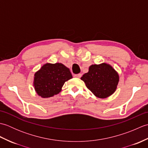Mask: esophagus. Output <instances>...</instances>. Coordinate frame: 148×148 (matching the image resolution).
Returning a JSON list of instances; mask_svg holds the SVG:
<instances>
[{"label":"esophagus","instance_id":"esophagus-1","mask_svg":"<svg viewBox=\"0 0 148 148\" xmlns=\"http://www.w3.org/2000/svg\"><path fill=\"white\" fill-rule=\"evenodd\" d=\"M81 76H82V74H74V77H77V78H80L81 77Z\"/></svg>","mask_w":148,"mask_h":148}]
</instances>
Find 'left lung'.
<instances>
[{
  "instance_id": "obj_1",
  "label": "left lung",
  "mask_w": 148,
  "mask_h": 148,
  "mask_svg": "<svg viewBox=\"0 0 148 148\" xmlns=\"http://www.w3.org/2000/svg\"><path fill=\"white\" fill-rule=\"evenodd\" d=\"M81 79L96 97L104 99L115 92L119 76L111 65L102 64L91 65L88 72L84 74Z\"/></svg>"
}]
</instances>
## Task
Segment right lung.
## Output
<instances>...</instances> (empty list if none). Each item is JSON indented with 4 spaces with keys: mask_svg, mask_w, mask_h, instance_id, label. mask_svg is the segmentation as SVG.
Returning <instances> with one entry per match:
<instances>
[{
    "mask_svg": "<svg viewBox=\"0 0 148 148\" xmlns=\"http://www.w3.org/2000/svg\"><path fill=\"white\" fill-rule=\"evenodd\" d=\"M34 76L35 90L42 98L58 94L65 81L72 78L69 69L60 63L45 64Z\"/></svg>",
    "mask_w": 148,
    "mask_h": 148,
    "instance_id": "1",
    "label": "right lung"
}]
</instances>
